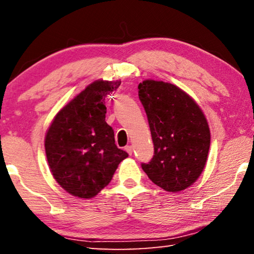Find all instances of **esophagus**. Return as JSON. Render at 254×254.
I'll return each mask as SVG.
<instances>
[{
    "label": "esophagus",
    "mask_w": 254,
    "mask_h": 254,
    "mask_svg": "<svg viewBox=\"0 0 254 254\" xmlns=\"http://www.w3.org/2000/svg\"><path fill=\"white\" fill-rule=\"evenodd\" d=\"M124 150H126V151L130 154V156H132V153H133V148H132V145H127L126 148H124Z\"/></svg>",
    "instance_id": "esophagus-1"
}]
</instances>
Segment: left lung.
I'll use <instances>...</instances> for the list:
<instances>
[{
	"mask_svg": "<svg viewBox=\"0 0 254 254\" xmlns=\"http://www.w3.org/2000/svg\"><path fill=\"white\" fill-rule=\"evenodd\" d=\"M137 89L154 147L151 160L141 167L165 190H184L196 182L207 160L210 133L205 115L173 84L150 79Z\"/></svg>",
	"mask_w": 254,
	"mask_h": 254,
	"instance_id": "obj_1",
	"label": "left lung"
}]
</instances>
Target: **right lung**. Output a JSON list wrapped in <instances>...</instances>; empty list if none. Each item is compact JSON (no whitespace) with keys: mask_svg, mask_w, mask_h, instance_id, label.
I'll use <instances>...</instances> for the list:
<instances>
[{"mask_svg":"<svg viewBox=\"0 0 254 254\" xmlns=\"http://www.w3.org/2000/svg\"><path fill=\"white\" fill-rule=\"evenodd\" d=\"M120 84L94 81L60 110L47 132L45 149L51 173L72 196L97 195L128 157L117 147L113 128L105 121V97Z\"/></svg>","mask_w":254,"mask_h":254,"instance_id":"add662e5","label":"right lung"}]
</instances>
